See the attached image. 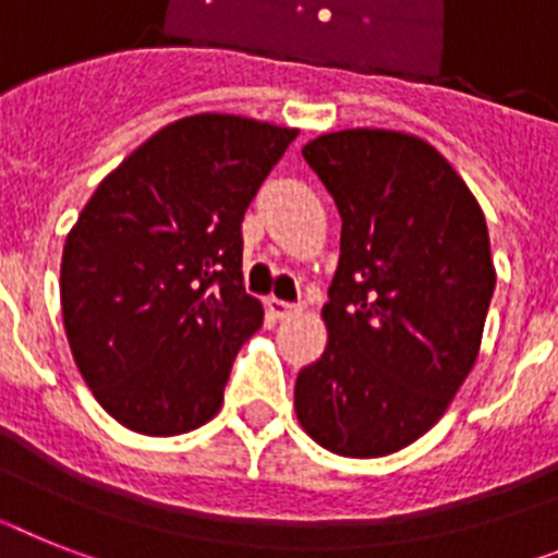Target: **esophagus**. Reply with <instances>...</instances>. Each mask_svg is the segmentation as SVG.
<instances>
[{"instance_id":"esophagus-1","label":"esophagus","mask_w":558,"mask_h":558,"mask_svg":"<svg viewBox=\"0 0 558 558\" xmlns=\"http://www.w3.org/2000/svg\"><path fill=\"white\" fill-rule=\"evenodd\" d=\"M266 308H269V315L278 317V320H289V317L301 315V306H298V303H287L280 301V298H266Z\"/></svg>"}]
</instances>
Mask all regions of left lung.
I'll list each match as a JSON object with an SVG mask.
<instances>
[{
    "label": "left lung",
    "instance_id": "obj_1",
    "mask_svg": "<svg viewBox=\"0 0 558 558\" xmlns=\"http://www.w3.org/2000/svg\"><path fill=\"white\" fill-rule=\"evenodd\" d=\"M303 158L343 229L320 312L329 340L298 374L294 414L326 451L388 457L439 423L480 357L496 287L488 223L416 135L337 130Z\"/></svg>",
    "mask_w": 558,
    "mask_h": 558
}]
</instances>
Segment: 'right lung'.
I'll use <instances>...</instances> for the list:
<instances>
[{
  "instance_id": "1",
  "label": "right lung",
  "mask_w": 558,
  "mask_h": 558,
  "mask_svg": "<svg viewBox=\"0 0 558 558\" xmlns=\"http://www.w3.org/2000/svg\"><path fill=\"white\" fill-rule=\"evenodd\" d=\"M298 130L198 112L149 135L68 232L62 317L98 405L178 437L209 423L264 306L243 292V213Z\"/></svg>"
}]
</instances>
